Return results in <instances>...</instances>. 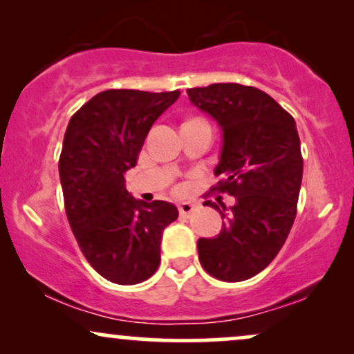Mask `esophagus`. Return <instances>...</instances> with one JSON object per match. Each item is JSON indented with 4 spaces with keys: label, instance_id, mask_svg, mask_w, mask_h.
<instances>
[{
    "label": "esophagus",
    "instance_id": "1",
    "mask_svg": "<svg viewBox=\"0 0 354 354\" xmlns=\"http://www.w3.org/2000/svg\"><path fill=\"white\" fill-rule=\"evenodd\" d=\"M194 206H196L194 203L183 201L180 205V214H183V216H189V214L194 211Z\"/></svg>",
    "mask_w": 354,
    "mask_h": 354
}]
</instances>
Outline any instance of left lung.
<instances>
[{"mask_svg":"<svg viewBox=\"0 0 354 354\" xmlns=\"http://www.w3.org/2000/svg\"><path fill=\"white\" fill-rule=\"evenodd\" d=\"M189 101L221 129L218 191L236 198L219 211L221 231L198 239L206 273L221 281L253 278L279 253L296 216L303 158L293 116L261 89L216 83L188 89Z\"/></svg>","mask_w":354,"mask_h":354,"instance_id":"obj_1","label":"left lung"}]
</instances>
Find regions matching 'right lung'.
I'll use <instances>...</instances> for the list:
<instances>
[{
	"label": "right lung",
	"instance_id": "right-lung-1",
	"mask_svg": "<svg viewBox=\"0 0 354 354\" xmlns=\"http://www.w3.org/2000/svg\"><path fill=\"white\" fill-rule=\"evenodd\" d=\"M180 96L108 89L93 96L68 123L59 181L71 231L84 258L108 281L136 284L158 270L161 238L178 208L146 203L126 189L145 138Z\"/></svg>",
	"mask_w": 354,
	"mask_h": 354
}]
</instances>
